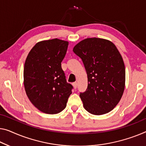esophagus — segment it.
<instances>
[{
  "label": "esophagus",
  "instance_id": "1",
  "mask_svg": "<svg viewBox=\"0 0 146 146\" xmlns=\"http://www.w3.org/2000/svg\"><path fill=\"white\" fill-rule=\"evenodd\" d=\"M73 86L74 87V88H77V82H73Z\"/></svg>",
  "mask_w": 146,
  "mask_h": 146
}]
</instances>
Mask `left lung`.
<instances>
[{"label":"left lung","mask_w":146,"mask_h":146,"mask_svg":"<svg viewBox=\"0 0 146 146\" xmlns=\"http://www.w3.org/2000/svg\"><path fill=\"white\" fill-rule=\"evenodd\" d=\"M73 51L83 62L88 87L80 92L83 106L96 115L111 111L120 101L125 84V67L113 43L100 38L80 41Z\"/></svg>","instance_id":"1"}]
</instances>
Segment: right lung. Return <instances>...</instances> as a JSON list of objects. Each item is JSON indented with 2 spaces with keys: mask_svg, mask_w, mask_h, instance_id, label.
I'll list each match as a JSON object with an SVG mask.
<instances>
[{
  "mask_svg": "<svg viewBox=\"0 0 146 146\" xmlns=\"http://www.w3.org/2000/svg\"><path fill=\"white\" fill-rule=\"evenodd\" d=\"M67 41L54 38L39 42L26 58L23 79L27 96L40 111L56 114L66 107L73 86L67 83L61 63Z\"/></svg>",
  "mask_w": 146,
  "mask_h": 146,
  "instance_id": "add662e5",
  "label": "right lung"
}]
</instances>
